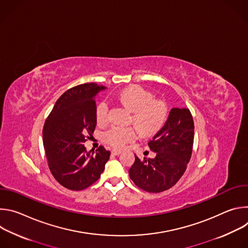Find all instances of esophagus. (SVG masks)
<instances>
[{"label": "esophagus", "mask_w": 248, "mask_h": 248, "mask_svg": "<svg viewBox=\"0 0 248 248\" xmlns=\"http://www.w3.org/2000/svg\"><path fill=\"white\" fill-rule=\"evenodd\" d=\"M121 153H122L121 150H118V149H113V150H112V155H113V156H117V155H119V154H121Z\"/></svg>", "instance_id": "1"}]
</instances>
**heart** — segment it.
<instances>
[{
  "instance_id": "1",
  "label": "heart",
  "mask_w": 248,
  "mask_h": 248,
  "mask_svg": "<svg viewBox=\"0 0 248 248\" xmlns=\"http://www.w3.org/2000/svg\"><path fill=\"white\" fill-rule=\"evenodd\" d=\"M119 99L132 109L130 121L145 133L158 131L168 118L167 105L161 100H155L154 94L148 89L134 85L121 91ZM98 124L109 122V105L106 101L98 104L95 111ZM139 135V130L134 125L114 124L105 130L103 140L112 147L123 149L134 141Z\"/></svg>"
}]
</instances>
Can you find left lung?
Returning a JSON list of instances; mask_svg holds the SVG:
<instances>
[{"mask_svg":"<svg viewBox=\"0 0 248 248\" xmlns=\"http://www.w3.org/2000/svg\"><path fill=\"white\" fill-rule=\"evenodd\" d=\"M194 138V124L188 109L172 108L164 126L149 141L155 158L141 161L136 155L129 178L141 189L158 193L173 186L186 170Z\"/></svg>","mask_w":248,"mask_h":248,"instance_id":"1","label":"left lung"}]
</instances>
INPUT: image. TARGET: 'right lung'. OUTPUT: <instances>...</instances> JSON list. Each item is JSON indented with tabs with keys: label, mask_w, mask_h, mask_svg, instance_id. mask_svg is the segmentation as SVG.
<instances>
[{
	"label": "right lung",
	"mask_w": 248,
	"mask_h": 248,
	"mask_svg": "<svg viewBox=\"0 0 248 248\" xmlns=\"http://www.w3.org/2000/svg\"><path fill=\"white\" fill-rule=\"evenodd\" d=\"M106 87L84 83L65 91L43 127V144L56 181L70 190H82L101 176L110 151H86L83 143L96 126L95 96Z\"/></svg>",
	"instance_id": "obj_1"
}]
</instances>
